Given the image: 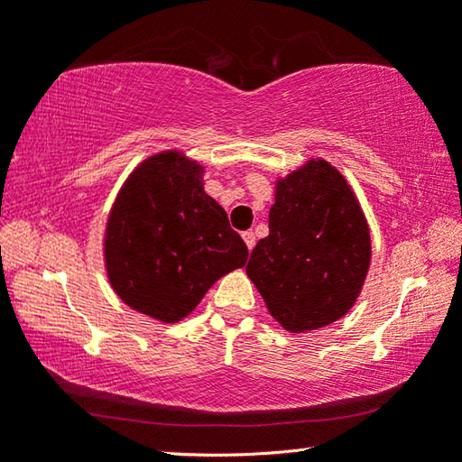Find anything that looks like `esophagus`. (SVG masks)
I'll return each mask as SVG.
<instances>
[{
  "label": "esophagus",
  "mask_w": 462,
  "mask_h": 462,
  "mask_svg": "<svg viewBox=\"0 0 462 462\" xmlns=\"http://www.w3.org/2000/svg\"><path fill=\"white\" fill-rule=\"evenodd\" d=\"M242 238H245V242H246L248 250H253V248H254V242H256V238H254V232H253V230H246V232H242Z\"/></svg>",
  "instance_id": "34e87169"
}]
</instances>
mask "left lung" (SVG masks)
I'll return each instance as SVG.
<instances>
[{"mask_svg":"<svg viewBox=\"0 0 462 462\" xmlns=\"http://www.w3.org/2000/svg\"><path fill=\"white\" fill-rule=\"evenodd\" d=\"M371 264L369 224L346 179L311 159L279 179L269 236L246 275L289 332L318 330L355 306Z\"/></svg>","mask_w":462,"mask_h":462,"instance_id":"left-lung-1","label":"left lung"}]
</instances>
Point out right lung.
I'll return each mask as SVG.
<instances>
[{
    "instance_id": "right-lung-1",
    "label": "right lung",
    "mask_w": 462,
    "mask_h": 462,
    "mask_svg": "<svg viewBox=\"0 0 462 462\" xmlns=\"http://www.w3.org/2000/svg\"><path fill=\"white\" fill-rule=\"evenodd\" d=\"M203 167L177 151L132 171L109 212L104 256L109 283L140 314L173 324L189 316L248 248L203 191Z\"/></svg>"
}]
</instances>
